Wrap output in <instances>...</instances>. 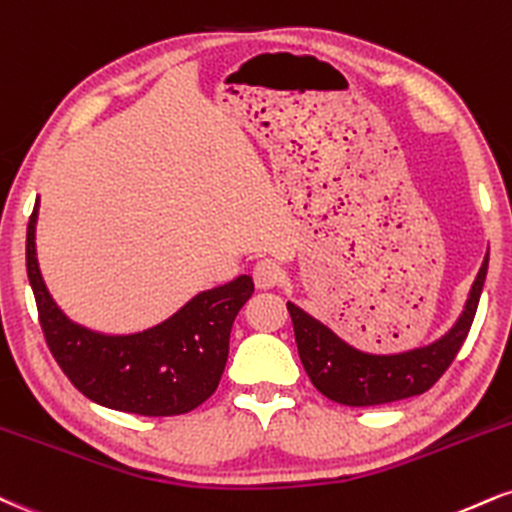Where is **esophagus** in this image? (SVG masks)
Returning <instances> with one entry per match:
<instances>
[{
    "label": "esophagus",
    "mask_w": 512,
    "mask_h": 512,
    "mask_svg": "<svg viewBox=\"0 0 512 512\" xmlns=\"http://www.w3.org/2000/svg\"><path fill=\"white\" fill-rule=\"evenodd\" d=\"M252 279L257 288H274L283 281V267L276 260H260L252 269Z\"/></svg>",
    "instance_id": "obj_1"
}]
</instances>
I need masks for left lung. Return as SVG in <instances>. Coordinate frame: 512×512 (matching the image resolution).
I'll use <instances>...</instances> for the list:
<instances>
[{
  "mask_svg": "<svg viewBox=\"0 0 512 512\" xmlns=\"http://www.w3.org/2000/svg\"><path fill=\"white\" fill-rule=\"evenodd\" d=\"M489 255L474 279L463 315L451 326L448 334L429 346L405 350L393 355H374L357 350L336 336L329 326L307 315L303 307L286 303L293 319L295 343L307 377L319 393L350 408L384 405L393 400L420 396L429 391L441 374L451 367L460 346L470 334L472 319L477 315Z\"/></svg>",
  "mask_w": 512,
  "mask_h": 512,
  "instance_id": "1",
  "label": "left lung"
}]
</instances>
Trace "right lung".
I'll list each match as a JSON object with an SVG mask.
<instances>
[{
  "label": "right lung",
  "instance_id": "right-lung-1",
  "mask_svg": "<svg viewBox=\"0 0 512 512\" xmlns=\"http://www.w3.org/2000/svg\"><path fill=\"white\" fill-rule=\"evenodd\" d=\"M38 207L40 200L28 221V281L47 346L71 384L97 405L145 417L183 415L205 403L229 360L233 319L255 291L252 276L197 293L145 331L100 334L66 317L47 291L35 250Z\"/></svg>",
  "mask_w": 512,
  "mask_h": 512
}]
</instances>
